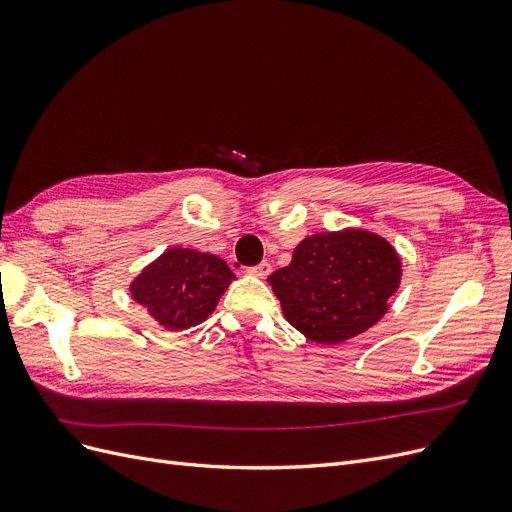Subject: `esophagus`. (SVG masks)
<instances>
[{
    "label": "esophagus",
    "instance_id": "esophagus-1",
    "mask_svg": "<svg viewBox=\"0 0 512 512\" xmlns=\"http://www.w3.org/2000/svg\"><path fill=\"white\" fill-rule=\"evenodd\" d=\"M250 273H252L254 277H267V275L271 273V265H269V262H260L258 267H252V269H250Z\"/></svg>",
    "mask_w": 512,
    "mask_h": 512
}]
</instances>
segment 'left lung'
I'll list each match as a JSON object with an SVG mask.
<instances>
[{
    "instance_id": "obj_1",
    "label": "left lung",
    "mask_w": 512,
    "mask_h": 512,
    "mask_svg": "<svg viewBox=\"0 0 512 512\" xmlns=\"http://www.w3.org/2000/svg\"><path fill=\"white\" fill-rule=\"evenodd\" d=\"M401 275L391 241L367 228H342L305 237L290 265L267 282L294 329L309 342L335 346L384 318Z\"/></svg>"
}]
</instances>
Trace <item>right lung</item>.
I'll return each instance as SVG.
<instances>
[{
  "label": "right lung",
  "instance_id": "1",
  "mask_svg": "<svg viewBox=\"0 0 512 512\" xmlns=\"http://www.w3.org/2000/svg\"><path fill=\"white\" fill-rule=\"evenodd\" d=\"M235 273L226 260L192 247H168L130 282V297L162 329L177 333L205 322Z\"/></svg>",
  "mask_w": 512,
  "mask_h": 512
}]
</instances>
